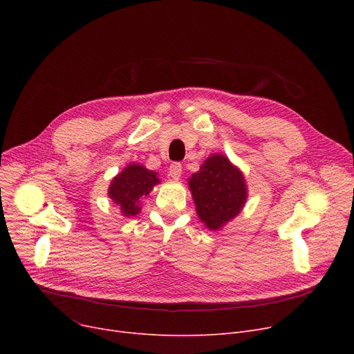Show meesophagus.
Here are the masks:
<instances>
[{"label": "esophagus", "mask_w": 354, "mask_h": 354, "mask_svg": "<svg viewBox=\"0 0 354 354\" xmlns=\"http://www.w3.org/2000/svg\"><path fill=\"white\" fill-rule=\"evenodd\" d=\"M169 175L174 178V179H178L180 175H182V165L179 162H174L171 166H169Z\"/></svg>", "instance_id": "34e87169"}]
</instances>
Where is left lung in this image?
<instances>
[{"label": "left lung", "mask_w": 354, "mask_h": 354, "mask_svg": "<svg viewBox=\"0 0 354 354\" xmlns=\"http://www.w3.org/2000/svg\"><path fill=\"white\" fill-rule=\"evenodd\" d=\"M201 221L218 230L235 218L247 199L244 176L224 155H212L189 179Z\"/></svg>", "instance_id": "1"}]
</instances>
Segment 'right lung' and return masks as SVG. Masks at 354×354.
<instances>
[{
    "label": "right lung",
    "mask_w": 354,
    "mask_h": 354,
    "mask_svg": "<svg viewBox=\"0 0 354 354\" xmlns=\"http://www.w3.org/2000/svg\"><path fill=\"white\" fill-rule=\"evenodd\" d=\"M159 182L156 172L147 171L142 165H129L110 183L109 196L120 207L123 215H136L140 211L139 199Z\"/></svg>",
    "instance_id": "obj_1"
}]
</instances>
